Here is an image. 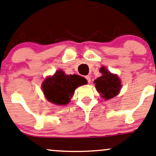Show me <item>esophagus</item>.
<instances>
[{
    "label": "esophagus",
    "mask_w": 156,
    "mask_h": 156,
    "mask_svg": "<svg viewBox=\"0 0 156 156\" xmlns=\"http://www.w3.org/2000/svg\"><path fill=\"white\" fill-rule=\"evenodd\" d=\"M85 78H86L87 81V82H88V83H90L91 80H90V77L89 75H87V76L85 77Z\"/></svg>",
    "instance_id": "esophagus-1"
}]
</instances>
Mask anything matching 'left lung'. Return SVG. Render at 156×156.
Instances as JSON below:
<instances>
[{
	"instance_id": "obj_1",
	"label": "left lung",
	"mask_w": 156,
	"mask_h": 156,
	"mask_svg": "<svg viewBox=\"0 0 156 156\" xmlns=\"http://www.w3.org/2000/svg\"><path fill=\"white\" fill-rule=\"evenodd\" d=\"M101 76L94 81L96 90L105 100L111 99L119 94L122 85L117 75L110 73L105 66L100 68Z\"/></svg>"
}]
</instances>
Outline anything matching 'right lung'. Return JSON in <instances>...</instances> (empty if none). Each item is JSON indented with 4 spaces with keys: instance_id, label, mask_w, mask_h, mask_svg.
Here are the masks:
<instances>
[{
    "instance_id": "obj_1",
    "label": "right lung",
    "mask_w": 156,
    "mask_h": 156,
    "mask_svg": "<svg viewBox=\"0 0 156 156\" xmlns=\"http://www.w3.org/2000/svg\"><path fill=\"white\" fill-rule=\"evenodd\" d=\"M87 80L78 75H66L63 70H57L53 76H48L42 84L45 98L53 104L64 105L71 100L75 89L86 84Z\"/></svg>"
}]
</instances>
